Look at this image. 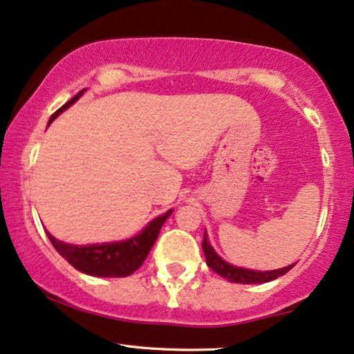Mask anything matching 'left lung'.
<instances>
[{"instance_id":"8db88e82","label":"left lung","mask_w":354,"mask_h":354,"mask_svg":"<svg viewBox=\"0 0 354 354\" xmlns=\"http://www.w3.org/2000/svg\"><path fill=\"white\" fill-rule=\"evenodd\" d=\"M203 251H205L207 268L214 270L216 274H219L221 277H224V279L229 280V282H234V283H266V282H270V280H274V279L280 277V275L287 274L288 270L295 266V264H292V266H287V268H282V269L264 270V272H259V270L243 269V268H235V266L225 263V261L216 253L214 248H212V246L209 245V241H207L206 232H205V236H203Z\"/></svg>"}]
</instances>
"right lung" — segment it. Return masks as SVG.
I'll list each match as a JSON object with an SVG mask.
<instances>
[{
    "label": "right lung",
    "instance_id": "obj_1",
    "mask_svg": "<svg viewBox=\"0 0 354 354\" xmlns=\"http://www.w3.org/2000/svg\"><path fill=\"white\" fill-rule=\"evenodd\" d=\"M82 93H84V90L79 95H75L71 101H67L62 108L57 109L51 115L50 124L62 111L69 108L72 103H75ZM171 214L172 209H169L166 214L149 222L138 235L124 241H114V243L79 246L56 240L50 232H46V235L57 253L80 272L96 275V277H127V275L133 274L147 259L149 250L153 248L154 241L158 239L159 230H161L162 224Z\"/></svg>",
    "mask_w": 354,
    "mask_h": 354
}]
</instances>
